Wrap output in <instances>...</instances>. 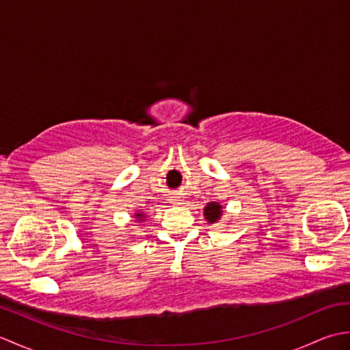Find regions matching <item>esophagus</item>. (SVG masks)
<instances>
[{"label": "esophagus", "instance_id": "1", "mask_svg": "<svg viewBox=\"0 0 350 350\" xmlns=\"http://www.w3.org/2000/svg\"><path fill=\"white\" fill-rule=\"evenodd\" d=\"M171 202H174V203H177V204H180V200H179V198H173V200H171Z\"/></svg>", "mask_w": 350, "mask_h": 350}]
</instances>
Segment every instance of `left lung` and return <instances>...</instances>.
Returning <instances> with one entry per match:
<instances>
[{"label": "left lung", "mask_w": 350, "mask_h": 350, "mask_svg": "<svg viewBox=\"0 0 350 350\" xmlns=\"http://www.w3.org/2000/svg\"><path fill=\"white\" fill-rule=\"evenodd\" d=\"M222 215V206L218 203H207V206L204 207V217L206 219L211 222V224H215V222H218V219L221 218Z\"/></svg>", "instance_id": "left-lung-1"}]
</instances>
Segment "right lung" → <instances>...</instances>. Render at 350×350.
Masks as SVG:
<instances>
[{"label": "right lung", "instance_id": "right-lung-1", "mask_svg": "<svg viewBox=\"0 0 350 350\" xmlns=\"http://www.w3.org/2000/svg\"><path fill=\"white\" fill-rule=\"evenodd\" d=\"M135 218H137L138 221H143V219L146 218V215H144V213H141V212H138V213H135Z\"/></svg>", "mask_w": 350, "mask_h": 350}]
</instances>
